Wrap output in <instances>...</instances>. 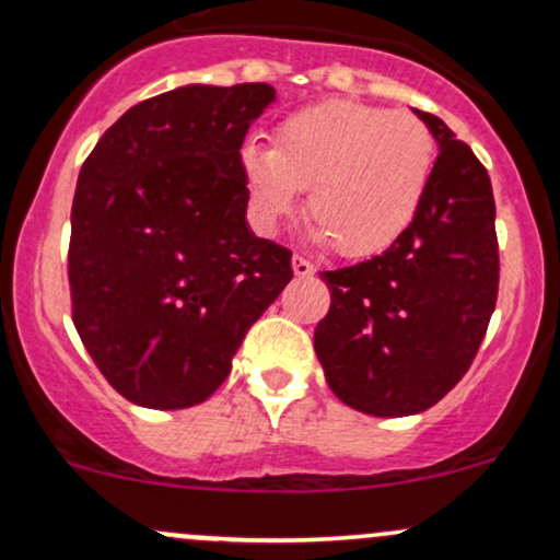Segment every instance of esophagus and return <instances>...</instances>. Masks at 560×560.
<instances>
[{
  "label": "esophagus",
  "mask_w": 560,
  "mask_h": 560,
  "mask_svg": "<svg viewBox=\"0 0 560 560\" xmlns=\"http://www.w3.org/2000/svg\"><path fill=\"white\" fill-rule=\"evenodd\" d=\"M292 270H295L298 279H308V276H314V265L308 262L306 257H301V254L292 257Z\"/></svg>",
  "instance_id": "obj_1"
}]
</instances>
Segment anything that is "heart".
<instances>
[{
    "mask_svg": "<svg viewBox=\"0 0 560 560\" xmlns=\"http://www.w3.org/2000/svg\"><path fill=\"white\" fill-rule=\"evenodd\" d=\"M436 165V140L411 113L354 100L301 107L276 129V145L241 149L259 224L276 228L308 186L314 238L347 257L387 248L415 222Z\"/></svg>",
    "mask_w": 560,
    "mask_h": 560,
    "instance_id": "obj_1",
    "label": "heart"
}]
</instances>
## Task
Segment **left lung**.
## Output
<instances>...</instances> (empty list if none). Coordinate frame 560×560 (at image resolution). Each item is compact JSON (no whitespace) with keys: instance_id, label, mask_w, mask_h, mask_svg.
<instances>
[{"instance_id":"1","label":"left lung","mask_w":560,"mask_h":560,"mask_svg":"<svg viewBox=\"0 0 560 560\" xmlns=\"http://www.w3.org/2000/svg\"><path fill=\"white\" fill-rule=\"evenodd\" d=\"M439 143L415 222L385 252L319 273L330 312L314 349L332 393L374 417L431 409L471 365L499 295L490 175L433 113Z\"/></svg>"}]
</instances>
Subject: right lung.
I'll use <instances>...</instances> for the list:
<instances>
[{
  "instance_id": "add662e5",
  "label": "right lung",
  "mask_w": 560,
  "mask_h": 560,
  "mask_svg": "<svg viewBox=\"0 0 560 560\" xmlns=\"http://www.w3.org/2000/svg\"><path fill=\"white\" fill-rule=\"evenodd\" d=\"M268 83H189L129 107L72 200V322L113 389L145 409L202 404L292 279V252L246 224L241 145Z\"/></svg>"
}]
</instances>
